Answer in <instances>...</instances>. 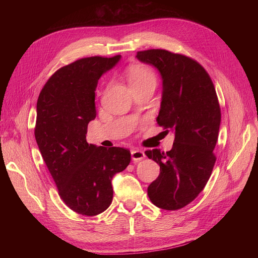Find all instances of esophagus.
Returning <instances> with one entry per match:
<instances>
[{
    "instance_id": "1",
    "label": "esophagus",
    "mask_w": 258,
    "mask_h": 258,
    "mask_svg": "<svg viewBox=\"0 0 258 258\" xmlns=\"http://www.w3.org/2000/svg\"><path fill=\"white\" fill-rule=\"evenodd\" d=\"M131 157L134 161H140L145 158V154L139 148H134V150H131Z\"/></svg>"
}]
</instances>
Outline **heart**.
<instances>
[{
  "mask_svg": "<svg viewBox=\"0 0 258 258\" xmlns=\"http://www.w3.org/2000/svg\"><path fill=\"white\" fill-rule=\"evenodd\" d=\"M128 81L132 89L143 87L146 85H156L157 76L153 70L143 63H134L127 69Z\"/></svg>",
  "mask_w": 258,
  "mask_h": 258,
  "instance_id": "1",
  "label": "heart"
}]
</instances>
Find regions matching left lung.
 I'll list each match as a JSON object with an SVG mask.
<instances>
[{
	"mask_svg": "<svg viewBox=\"0 0 258 258\" xmlns=\"http://www.w3.org/2000/svg\"><path fill=\"white\" fill-rule=\"evenodd\" d=\"M137 58L159 70L162 101L157 123L173 131L172 150L146 151L160 166L158 177L148 186L153 204L174 211L189 205L205 188L212 173L221 123V107L212 80L199 62L166 49L137 52Z\"/></svg>",
	"mask_w": 258,
	"mask_h": 258,
	"instance_id": "obj_1",
	"label": "left lung"
}]
</instances>
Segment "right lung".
<instances>
[{"mask_svg": "<svg viewBox=\"0 0 258 258\" xmlns=\"http://www.w3.org/2000/svg\"><path fill=\"white\" fill-rule=\"evenodd\" d=\"M119 59V54L93 56L62 67L37 99L36 143L60 198L82 215H98L111 206L112 178L131 160L127 148L97 147L86 141L88 123L97 114L98 81Z\"/></svg>", "mask_w": 258, "mask_h": 258, "instance_id": "add662e5", "label": "right lung"}]
</instances>
